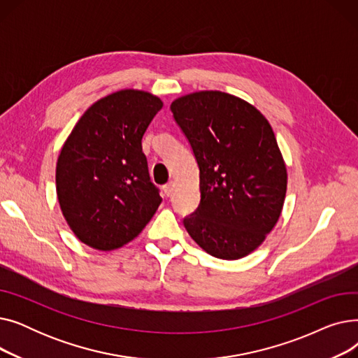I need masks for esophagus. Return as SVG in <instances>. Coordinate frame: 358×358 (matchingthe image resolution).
<instances>
[{"label": "esophagus", "instance_id": "obj_1", "mask_svg": "<svg viewBox=\"0 0 358 358\" xmlns=\"http://www.w3.org/2000/svg\"><path fill=\"white\" fill-rule=\"evenodd\" d=\"M174 187H176V184H174L173 181H169L168 184L164 185V193H165L166 196H171L173 192H174Z\"/></svg>", "mask_w": 358, "mask_h": 358}]
</instances>
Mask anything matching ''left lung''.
<instances>
[{
	"instance_id": "left-lung-1",
	"label": "left lung",
	"mask_w": 358,
	"mask_h": 358,
	"mask_svg": "<svg viewBox=\"0 0 358 358\" xmlns=\"http://www.w3.org/2000/svg\"><path fill=\"white\" fill-rule=\"evenodd\" d=\"M199 165L200 204L184 219L197 245L222 259L255 251L283 210L287 168L262 113L222 91H196L171 103Z\"/></svg>"
}]
</instances>
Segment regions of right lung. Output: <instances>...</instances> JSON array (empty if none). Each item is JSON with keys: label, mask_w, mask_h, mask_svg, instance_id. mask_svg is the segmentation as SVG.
<instances>
[{"label": "right lung", "mask_w": 358, "mask_h": 358, "mask_svg": "<svg viewBox=\"0 0 358 358\" xmlns=\"http://www.w3.org/2000/svg\"><path fill=\"white\" fill-rule=\"evenodd\" d=\"M162 106L148 91L111 92L87 108L66 138L56 162V194L71 231L85 245L122 248L159 208L142 138Z\"/></svg>", "instance_id": "1"}]
</instances>
